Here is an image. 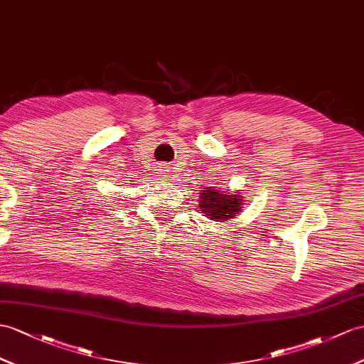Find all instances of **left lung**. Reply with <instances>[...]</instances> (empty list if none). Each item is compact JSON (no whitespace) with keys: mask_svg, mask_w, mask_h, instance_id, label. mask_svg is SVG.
<instances>
[{"mask_svg":"<svg viewBox=\"0 0 364 364\" xmlns=\"http://www.w3.org/2000/svg\"><path fill=\"white\" fill-rule=\"evenodd\" d=\"M199 198V211H202L211 220H218V223L233 219L241 213L244 205L241 199L242 196H239V194L220 193L211 187L203 190Z\"/></svg>","mask_w":364,"mask_h":364,"instance_id":"1","label":"left lung"}]
</instances>
